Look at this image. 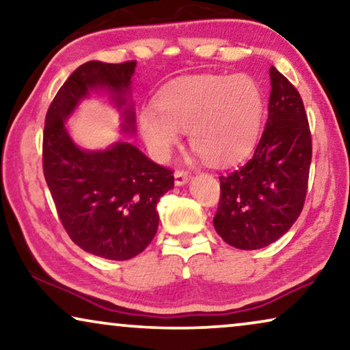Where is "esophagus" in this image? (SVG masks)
I'll return each instance as SVG.
<instances>
[{
	"mask_svg": "<svg viewBox=\"0 0 350 350\" xmlns=\"http://www.w3.org/2000/svg\"><path fill=\"white\" fill-rule=\"evenodd\" d=\"M191 178V174L188 170H185V169H180V170H176L175 172V183L178 185V186H181V185H185V183H188V180Z\"/></svg>",
	"mask_w": 350,
	"mask_h": 350,
	"instance_id": "34e87169",
	"label": "esophagus"
}]
</instances>
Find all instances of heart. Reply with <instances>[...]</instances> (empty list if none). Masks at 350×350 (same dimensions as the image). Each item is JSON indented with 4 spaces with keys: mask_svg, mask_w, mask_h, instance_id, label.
<instances>
[{
    "mask_svg": "<svg viewBox=\"0 0 350 350\" xmlns=\"http://www.w3.org/2000/svg\"><path fill=\"white\" fill-rule=\"evenodd\" d=\"M262 118V95L248 76H200L167 89L159 107L146 105L140 127L152 150L167 154L189 132L191 148L205 162H236L255 145Z\"/></svg>",
    "mask_w": 350,
    "mask_h": 350,
    "instance_id": "1",
    "label": "heart"
}]
</instances>
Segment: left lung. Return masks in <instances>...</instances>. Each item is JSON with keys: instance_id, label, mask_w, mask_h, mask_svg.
I'll use <instances>...</instances> for the list:
<instances>
[{"instance_id": "obj_1", "label": "left lung", "mask_w": 350, "mask_h": 350, "mask_svg": "<svg viewBox=\"0 0 350 350\" xmlns=\"http://www.w3.org/2000/svg\"><path fill=\"white\" fill-rule=\"evenodd\" d=\"M266 127L245 164L219 176L213 226L241 250H256L284 236L304 207L312 138L303 98L271 66Z\"/></svg>"}]
</instances>
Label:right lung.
Instances as JSON below:
<instances>
[{"label": "right lung", "instance_id": "add662e5", "mask_svg": "<svg viewBox=\"0 0 350 350\" xmlns=\"http://www.w3.org/2000/svg\"><path fill=\"white\" fill-rule=\"evenodd\" d=\"M135 60L78 66L52 100L42 133V172L57 213L71 241L107 260L137 256L156 236L157 202L174 188V170L162 167L131 143L105 151H83L71 142L65 119L89 94L107 88L121 107L135 73ZM133 111L124 113V131H133Z\"/></svg>", "mask_w": 350, "mask_h": 350}]
</instances>
